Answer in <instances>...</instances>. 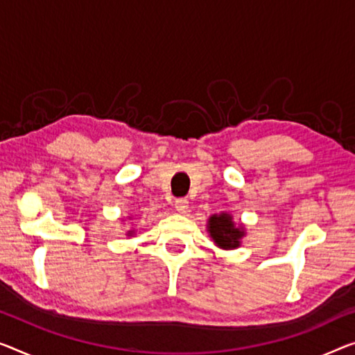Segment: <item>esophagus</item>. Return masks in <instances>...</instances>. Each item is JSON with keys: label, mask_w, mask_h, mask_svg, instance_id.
I'll list each match as a JSON object with an SVG mask.
<instances>
[{"label": "esophagus", "mask_w": 355, "mask_h": 355, "mask_svg": "<svg viewBox=\"0 0 355 355\" xmlns=\"http://www.w3.org/2000/svg\"><path fill=\"white\" fill-rule=\"evenodd\" d=\"M175 210L178 211V214H187V210L189 207V202L184 198H180V199H175Z\"/></svg>", "instance_id": "obj_1"}]
</instances>
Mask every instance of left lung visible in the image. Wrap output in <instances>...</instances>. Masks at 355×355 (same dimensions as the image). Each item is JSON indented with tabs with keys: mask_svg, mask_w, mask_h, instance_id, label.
Listing matches in <instances>:
<instances>
[{
	"mask_svg": "<svg viewBox=\"0 0 355 355\" xmlns=\"http://www.w3.org/2000/svg\"><path fill=\"white\" fill-rule=\"evenodd\" d=\"M207 231L215 244L225 250L239 247L241 239L245 236L244 228L242 226L237 228L230 214L211 215L207 223Z\"/></svg>",
	"mask_w": 355,
	"mask_h": 355,
	"instance_id": "left-lung-1",
	"label": "left lung"
}]
</instances>
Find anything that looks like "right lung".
<instances>
[{"label": "right lung", "instance_id": "add662e5", "mask_svg": "<svg viewBox=\"0 0 355 355\" xmlns=\"http://www.w3.org/2000/svg\"><path fill=\"white\" fill-rule=\"evenodd\" d=\"M127 234H129V236H132V234H134V231H132V230H130L129 232H127Z\"/></svg>", "mask_w": 355, "mask_h": 355}]
</instances>
